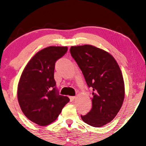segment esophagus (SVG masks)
<instances>
[{"mask_svg": "<svg viewBox=\"0 0 146 146\" xmlns=\"http://www.w3.org/2000/svg\"><path fill=\"white\" fill-rule=\"evenodd\" d=\"M69 98H70V101H73V100L76 98V96H70Z\"/></svg>", "mask_w": 146, "mask_h": 146, "instance_id": "34e87169", "label": "esophagus"}]
</instances>
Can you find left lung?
I'll use <instances>...</instances> for the list:
<instances>
[{"label":"left lung","instance_id":"left-lung-1","mask_svg":"<svg viewBox=\"0 0 146 146\" xmlns=\"http://www.w3.org/2000/svg\"><path fill=\"white\" fill-rule=\"evenodd\" d=\"M70 52L93 89L92 108L82 119L93 127H102L111 122L122 107L125 84L121 68L111 54L91 45L71 46Z\"/></svg>","mask_w":146,"mask_h":146}]
</instances>
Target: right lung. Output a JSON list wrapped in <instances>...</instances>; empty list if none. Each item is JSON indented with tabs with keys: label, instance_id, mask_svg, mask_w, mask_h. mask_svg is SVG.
<instances>
[{
	"label": "right lung",
	"instance_id": "1",
	"mask_svg": "<svg viewBox=\"0 0 146 146\" xmlns=\"http://www.w3.org/2000/svg\"><path fill=\"white\" fill-rule=\"evenodd\" d=\"M67 50V46L41 50L29 61L21 76L17 89L19 105L24 115L40 126L54 122L70 100L59 95L54 79L56 61Z\"/></svg>",
	"mask_w": 146,
	"mask_h": 146
}]
</instances>
